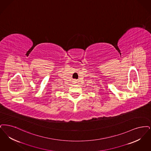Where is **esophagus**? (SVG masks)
<instances>
[{
  "label": "esophagus",
  "mask_w": 151,
  "mask_h": 151,
  "mask_svg": "<svg viewBox=\"0 0 151 151\" xmlns=\"http://www.w3.org/2000/svg\"><path fill=\"white\" fill-rule=\"evenodd\" d=\"M73 82H74V83H76V80H74Z\"/></svg>",
  "instance_id": "1"
}]
</instances>
